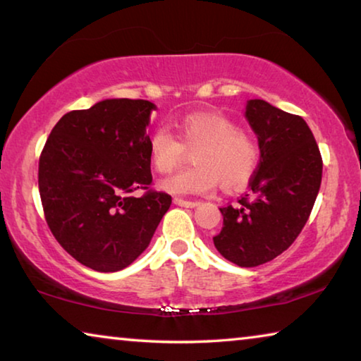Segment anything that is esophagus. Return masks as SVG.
<instances>
[{"mask_svg":"<svg viewBox=\"0 0 361 361\" xmlns=\"http://www.w3.org/2000/svg\"><path fill=\"white\" fill-rule=\"evenodd\" d=\"M173 204L180 207H186V209H194V207H197L200 202H197V200H185L181 197H175Z\"/></svg>","mask_w":361,"mask_h":361,"instance_id":"esophagus-1","label":"esophagus"}]
</instances>
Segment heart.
<instances>
[{
  "instance_id": "b5f03b06",
  "label": "heart",
  "mask_w": 361,
  "mask_h": 361,
  "mask_svg": "<svg viewBox=\"0 0 361 361\" xmlns=\"http://www.w3.org/2000/svg\"><path fill=\"white\" fill-rule=\"evenodd\" d=\"M188 151H194L191 169L180 170L159 181L162 191L173 195L209 194L221 183L237 189L253 175L259 159L256 138L228 116L215 111L191 113L178 122V138L157 129L148 142L149 161L159 173H169Z\"/></svg>"
}]
</instances>
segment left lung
Wrapping results in <instances>:
<instances>
[{
    "mask_svg": "<svg viewBox=\"0 0 361 361\" xmlns=\"http://www.w3.org/2000/svg\"><path fill=\"white\" fill-rule=\"evenodd\" d=\"M245 118L258 137L259 166L250 194L221 207L223 229L213 243L226 259L255 267L283 253L307 223L322 183V156L301 116L248 100Z\"/></svg>",
    "mask_w": 361,
    "mask_h": 361,
    "instance_id": "obj_1",
    "label": "left lung"
}]
</instances>
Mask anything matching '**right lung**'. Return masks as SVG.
Instances as JSON below:
<instances>
[{"instance_id": "add662e5", "label": "right lung", "mask_w": 361, "mask_h": 361, "mask_svg": "<svg viewBox=\"0 0 361 361\" xmlns=\"http://www.w3.org/2000/svg\"><path fill=\"white\" fill-rule=\"evenodd\" d=\"M148 100L106 99L66 113L39 157L38 185L46 221L73 258L99 272L132 264L172 204L148 189Z\"/></svg>"}]
</instances>
